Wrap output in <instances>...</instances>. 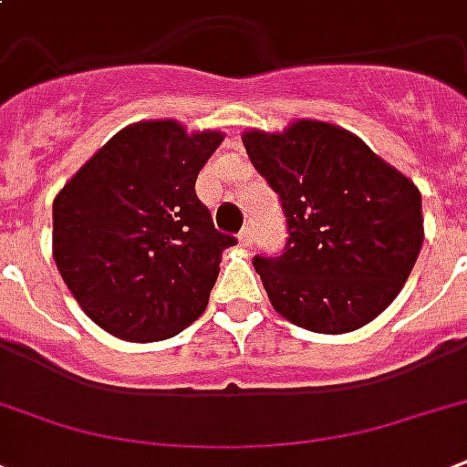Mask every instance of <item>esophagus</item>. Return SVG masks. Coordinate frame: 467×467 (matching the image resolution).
<instances>
[{
    "label": "esophagus",
    "instance_id": "esophagus-1",
    "mask_svg": "<svg viewBox=\"0 0 467 467\" xmlns=\"http://www.w3.org/2000/svg\"><path fill=\"white\" fill-rule=\"evenodd\" d=\"M252 242H254L252 227H244V230L240 233V244H242V247H252Z\"/></svg>",
    "mask_w": 467,
    "mask_h": 467
}]
</instances>
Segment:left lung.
I'll list each match as a JSON object with an SVG mask.
<instances>
[{
  "label": "left lung",
  "mask_w": 467,
  "mask_h": 467,
  "mask_svg": "<svg viewBox=\"0 0 467 467\" xmlns=\"http://www.w3.org/2000/svg\"><path fill=\"white\" fill-rule=\"evenodd\" d=\"M242 142L288 225L281 254L254 256L271 306L319 334L368 325L398 298L420 256V189L361 138L322 120L249 130Z\"/></svg>",
  "instance_id": "8db88e82"
}]
</instances>
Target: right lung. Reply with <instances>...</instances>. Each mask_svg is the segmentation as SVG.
<instances>
[{"instance_id":"obj_1","label":"right lung","mask_w":467,"mask_h":467,"mask_svg":"<svg viewBox=\"0 0 467 467\" xmlns=\"http://www.w3.org/2000/svg\"><path fill=\"white\" fill-rule=\"evenodd\" d=\"M223 133L176 120L116 133L53 203V256L79 307L113 337L160 341L203 315L234 237L215 230L196 179Z\"/></svg>"}]
</instances>
